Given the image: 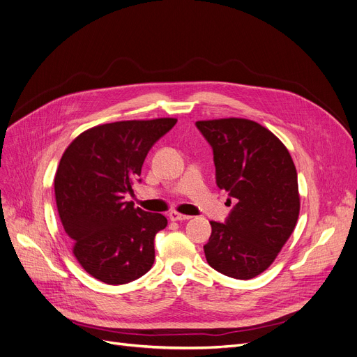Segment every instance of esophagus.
<instances>
[{"label":"esophagus","instance_id":"1","mask_svg":"<svg viewBox=\"0 0 357 357\" xmlns=\"http://www.w3.org/2000/svg\"><path fill=\"white\" fill-rule=\"evenodd\" d=\"M169 219L172 220V222H182V220L191 219V217L190 215H185V214H181L178 211H172V213H169Z\"/></svg>","mask_w":357,"mask_h":357}]
</instances>
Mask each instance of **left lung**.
<instances>
[{
  "label": "left lung",
  "mask_w": 357,
  "mask_h": 357,
  "mask_svg": "<svg viewBox=\"0 0 357 357\" xmlns=\"http://www.w3.org/2000/svg\"><path fill=\"white\" fill-rule=\"evenodd\" d=\"M195 126L213 149L217 187L236 201L226 223L210 222L207 262L231 278H254L273 264L296 226V167L286 146L255 121L222 118Z\"/></svg>",
  "instance_id": "left-lung-1"
}]
</instances>
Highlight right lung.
I'll return each mask as SVG.
<instances>
[{
    "label": "right lung",
    "mask_w": 357,
    "mask_h": 357,
    "mask_svg": "<svg viewBox=\"0 0 357 357\" xmlns=\"http://www.w3.org/2000/svg\"><path fill=\"white\" fill-rule=\"evenodd\" d=\"M178 119L118 121L75 137L54 178L56 208L71 250L91 277L126 284L154 262V236L167 219L126 201L151 146Z\"/></svg>",
    "instance_id": "right-lung-1"
}]
</instances>
